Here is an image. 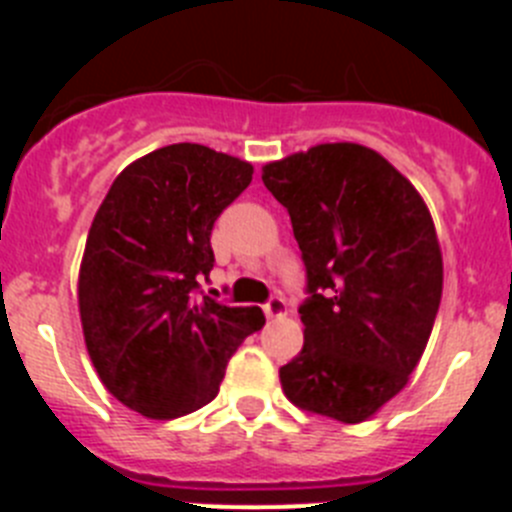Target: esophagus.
Listing matches in <instances>:
<instances>
[{
	"mask_svg": "<svg viewBox=\"0 0 512 512\" xmlns=\"http://www.w3.org/2000/svg\"><path fill=\"white\" fill-rule=\"evenodd\" d=\"M264 312H266V318H282L284 312H287V302H284L282 297H271V300L264 305Z\"/></svg>",
	"mask_w": 512,
	"mask_h": 512,
	"instance_id": "obj_1",
	"label": "esophagus"
}]
</instances>
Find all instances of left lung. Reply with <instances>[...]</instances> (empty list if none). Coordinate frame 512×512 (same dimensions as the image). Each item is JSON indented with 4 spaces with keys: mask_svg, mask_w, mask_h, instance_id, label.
I'll list each match as a JSON object with an SVG mask.
<instances>
[{
    "mask_svg": "<svg viewBox=\"0 0 512 512\" xmlns=\"http://www.w3.org/2000/svg\"><path fill=\"white\" fill-rule=\"evenodd\" d=\"M289 212L310 300L305 343L279 369L292 405L364 423L410 382L431 338L443 256L428 205L374 148L318 143L261 166Z\"/></svg>",
    "mask_w": 512,
    "mask_h": 512,
    "instance_id": "obj_1",
    "label": "left lung"
}]
</instances>
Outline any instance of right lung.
<instances>
[{
	"mask_svg": "<svg viewBox=\"0 0 512 512\" xmlns=\"http://www.w3.org/2000/svg\"><path fill=\"white\" fill-rule=\"evenodd\" d=\"M253 166L200 143L156 148L117 174L89 228L79 315L89 359L112 397L151 420L194 413L266 323L259 307L194 300L215 264L217 215Z\"/></svg>",
	"mask_w": 512,
	"mask_h": 512,
	"instance_id": "obj_1",
	"label": "right lung"
}]
</instances>
